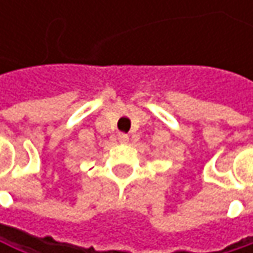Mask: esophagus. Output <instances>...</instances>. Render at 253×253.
<instances>
[{"label": "esophagus", "instance_id": "obj_1", "mask_svg": "<svg viewBox=\"0 0 253 253\" xmlns=\"http://www.w3.org/2000/svg\"><path fill=\"white\" fill-rule=\"evenodd\" d=\"M119 140H120L122 143H127V142H128V136L125 134V133H120V134H119Z\"/></svg>", "mask_w": 253, "mask_h": 253}]
</instances>
